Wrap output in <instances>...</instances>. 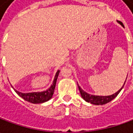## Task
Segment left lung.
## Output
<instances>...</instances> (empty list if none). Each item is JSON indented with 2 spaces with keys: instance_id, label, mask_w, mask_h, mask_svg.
<instances>
[{
  "instance_id": "1",
  "label": "left lung",
  "mask_w": 133,
  "mask_h": 133,
  "mask_svg": "<svg viewBox=\"0 0 133 133\" xmlns=\"http://www.w3.org/2000/svg\"><path fill=\"white\" fill-rule=\"evenodd\" d=\"M119 22V21H118ZM121 25L122 23H120ZM127 80V79H126ZM125 84V83H124ZM124 87V86H123ZM123 87H121V89H119L117 92H115V94L111 95H108V96H98V95H92L88 94L86 92H84L83 89H81L78 86V89H79L80 93L81 95V97L84 98V99L87 101V102H89V103H91L92 104L95 105H103L106 104L107 103H109L110 101H111L112 100H113L115 98V97L118 95V93L121 92V90L122 89Z\"/></svg>"
}]
</instances>
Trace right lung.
I'll use <instances>...</instances> for the list:
<instances>
[{
	"instance_id": "right-lung-1",
	"label": "right lung",
	"mask_w": 133,
	"mask_h": 133,
	"mask_svg": "<svg viewBox=\"0 0 133 133\" xmlns=\"http://www.w3.org/2000/svg\"><path fill=\"white\" fill-rule=\"evenodd\" d=\"M59 72H60V71L58 70V72H56V75H55V79H54L52 84L49 87V89L46 90V91L39 92H29V93H22V92H18L15 89V91L23 99L28 101V102H30V103L41 104V103L46 102V101H47L50 99L53 95L54 90H55V84H56V81H57V78H58Z\"/></svg>"
}]
</instances>
